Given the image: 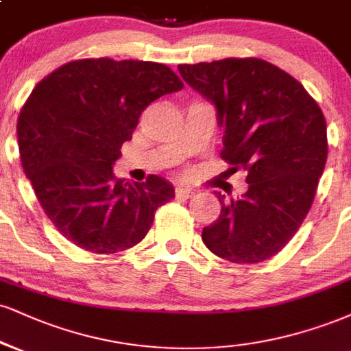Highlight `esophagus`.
I'll list each match as a JSON object with an SVG mask.
<instances>
[{
    "mask_svg": "<svg viewBox=\"0 0 351 351\" xmlns=\"http://www.w3.org/2000/svg\"><path fill=\"white\" fill-rule=\"evenodd\" d=\"M176 196L178 197H193L194 196V191L193 189H189V188H176Z\"/></svg>",
    "mask_w": 351,
    "mask_h": 351,
    "instance_id": "1",
    "label": "esophagus"
}]
</instances>
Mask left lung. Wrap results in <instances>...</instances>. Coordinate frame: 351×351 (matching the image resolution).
Masks as SVG:
<instances>
[{
    "label": "left lung",
    "mask_w": 351,
    "mask_h": 351,
    "mask_svg": "<svg viewBox=\"0 0 351 351\" xmlns=\"http://www.w3.org/2000/svg\"><path fill=\"white\" fill-rule=\"evenodd\" d=\"M178 71L216 106L221 157L248 173L242 197L216 191L221 216L202 229V242L232 263L271 258L314 201L327 162L324 114L296 78L261 58L184 63Z\"/></svg>",
    "instance_id": "8db88e82"
}]
</instances>
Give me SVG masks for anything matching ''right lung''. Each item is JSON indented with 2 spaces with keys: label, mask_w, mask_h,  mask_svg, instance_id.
<instances>
[{
  "label": "right lung",
  "mask_w": 351,
  "mask_h": 351,
  "mask_svg": "<svg viewBox=\"0 0 351 351\" xmlns=\"http://www.w3.org/2000/svg\"><path fill=\"white\" fill-rule=\"evenodd\" d=\"M163 63L84 58L34 88L19 112L24 173L57 230L83 250L116 253L145 237L155 210L175 197L157 175L117 180L112 165L152 101L180 91Z\"/></svg>",
  "instance_id": "right-lung-1"
}]
</instances>
